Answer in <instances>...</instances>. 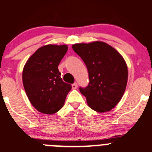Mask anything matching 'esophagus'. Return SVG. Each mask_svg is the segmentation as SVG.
<instances>
[{"instance_id":"34e87169","label":"esophagus","mask_w":152,"mask_h":152,"mask_svg":"<svg viewBox=\"0 0 152 152\" xmlns=\"http://www.w3.org/2000/svg\"><path fill=\"white\" fill-rule=\"evenodd\" d=\"M78 86H77V83H74L73 84H72V88L73 89H76L77 88Z\"/></svg>"}]
</instances>
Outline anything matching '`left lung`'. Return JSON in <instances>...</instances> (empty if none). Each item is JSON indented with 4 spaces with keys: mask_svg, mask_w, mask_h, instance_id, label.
<instances>
[{
    "mask_svg": "<svg viewBox=\"0 0 152 152\" xmlns=\"http://www.w3.org/2000/svg\"><path fill=\"white\" fill-rule=\"evenodd\" d=\"M72 48L87 66L88 85L79 87V91L88 106L99 113L111 110L121 100L127 86L125 61L114 48L100 41L74 44Z\"/></svg>",
    "mask_w": 152,
    "mask_h": 152,
    "instance_id": "left-lung-1",
    "label": "left lung"
}]
</instances>
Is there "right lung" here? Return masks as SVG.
<instances>
[{"instance_id": "1", "label": "right lung", "mask_w": 152, "mask_h": 152, "mask_svg": "<svg viewBox=\"0 0 152 152\" xmlns=\"http://www.w3.org/2000/svg\"><path fill=\"white\" fill-rule=\"evenodd\" d=\"M66 52V45H46L31 55L24 66L22 82L27 96L34 107L44 114L59 111L72 88L62 80L58 68Z\"/></svg>"}]
</instances>
